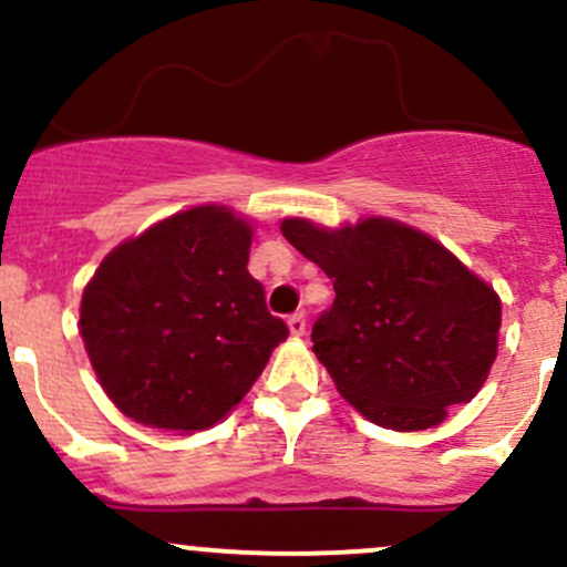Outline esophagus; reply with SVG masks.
Returning <instances> with one entry per match:
<instances>
[{
    "label": "esophagus",
    "instance_id": "34e87169",
    "mask_svg": "<svg viewBox=\"0 0 567 567\" xmlns=\"http://www.w3.org/2000/svg\"><path fill=\"white\" fill-rule=\"evenodd\" d=\"M288 328H290V333H293V336H303V333H307V317H303L301 312L290 315Z\"/></svg>",
    "mask_w": 567,
    "mask_h": 567
}]
</instances>
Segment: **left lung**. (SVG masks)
Listing matches in <instances>:
<instances>
[{"label": "left lung", "instance_id": "1", "mask_svg": "<svg viewBox=\"0 0 567 567\" xmlns=\"http://www.w3.org/2000/svg\"><path fill=\"white\" fill-rule=\"evenodd\" d=\"M282 234L333 279L312 350L365 420L425 431L482 390L497 354L501 298L444 245L388 217L333 231L288 217Z\"/></svg>", "mask_w": 567, "mask_h": 567}]
</instances>
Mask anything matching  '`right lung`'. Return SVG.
<instances>
[{
  "mask_svg": "<svg viewBox=\"0 0 567 567\" xmlns=\"http://www.w3.org/2000/svg\"><path fill=\"white\" fill-rule=\"evenodd\" d=\"M250 241L247 220L204 204L117 245L85 285L80 336L104 393L134 422L207 431L288 339L247 271Z\"/></svg>",
  "mask_w": 567,
  "mask_h": 567,
  "instance_id": "1",
  "label": "right lung"
}]
</instances>
